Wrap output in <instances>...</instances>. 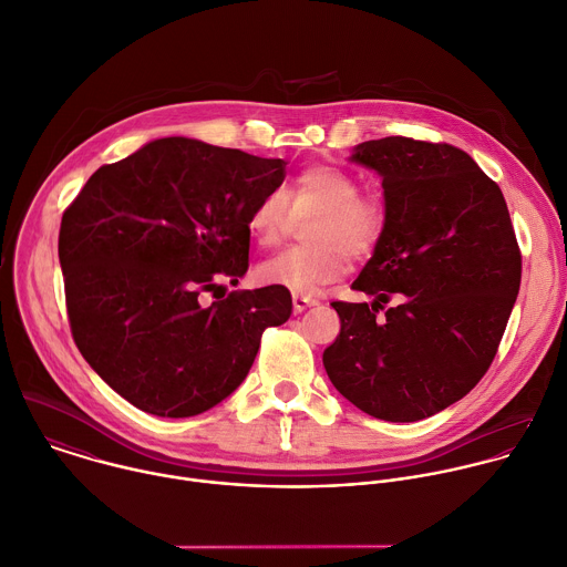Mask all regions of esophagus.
<instances>
[{"mask_svg":"<svg viewBox=\"0 0 567 567\" xmlns=\"http://www.w3.org/2000/svg\"><path fill=\"white\" fill-rule=\"evenodd\" d=\"M316 305H318V300L311 298V296H300V293L293 296V311H296V313H302L305 309L316 307Z\"/></svg>","mask_w":567,"mask_h":567,"instance_id":"esophagus-1","label":"esophagus"}]
</instances>
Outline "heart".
I'll use <instances>...</instances> for the list:
<instances>
[{"mask_svg": "<svg viewBox=\"0 0 567 567\" xmlns=\"http://www.w3.org/2000/svg\"><path fill=\"white\" fill-rule=\"evenodd\" d=\"M293 214H309L305 238L309 245L291 247L262 260L256 278L269 287L311 293L336 282L347 271V258L375 251L386 231V205L378 194L360 192L358 178L336 165L318 163L300 169L285 194L260 196L247 218V229L260 247H276L289 229Z\"/></svg>", "mask_w": 567, "mask_h": 567, "instance_id": "obj_1", "label": "heart"}]
</instances>
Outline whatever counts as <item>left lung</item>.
<instances>
[{"instance_id": "1", "label": "left lung", "mask_w": 567, "mask_h": 567, "mask_svg": "<svg viewBox=\"0 0 567 567\" xmlns=\"http://www.w3.org/2000/svg\"><path fill=\"white\" fill-rule=\"evenodd\" d=\"M351 161L382 176L386 231L331 302L340 336L322 362L360 411L417 422L468 395L491 369L522 285V251L499 185L460 147L386 136ZM393 295L401 305L386 310ZM384 310V315L379 311Z\"/></svg>"}]
</instances>
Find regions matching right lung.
<instances>
[{"instance_id": "1", "label": "right lung", "mask_w": 567, "mask_h": 567, "mask_svg": "<svg viewBox=\"0 0 567 567\" xmlns=\"http://www.w3.org/2000/svg\"><path fill=\"white\" fill-rule=\"evenodd\" d=\"M282 158H260L167 136L99 167L59 229L65 309L76 349L136 409L192 417L247 378L262 331L285 324L282 287L238 285L249 267L247 218L285 181ZM225 296V293H223Z\"/></svg>"}]
</instances>
